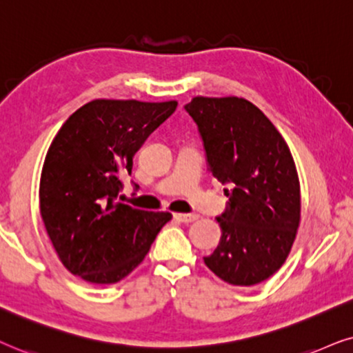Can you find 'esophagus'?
Returning <instances> with one entry per match:
<instances>
[{
    "instance_id": "obj_1",
    "label": "esophagus",
    "mask_w": 353,
    "mask_h": 353,
    "mask_svg": "<svg viewBox=\"0 0 353 353\" xmlns=\"http://www.w3.org/2000/svg\"><path fill=\"white\" fill-rule=\"evenodd\" d=\"M174 219L181 221V223H194V221L199 219L196 214H184V213H176L174 214Z\"/></svg>"
}]
</instances>
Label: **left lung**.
<instances>
[{"label": "left lung", "mask_w": 353, "mask_h": 353, "mask_svg": "<svg viewBox=\"0 0 353 353\" xmlns=\"http://www.w3.org/2000/svg\"><path fill=\"white\" fill-rule=\"evenodd\" d=\"M203 140L210 172L229 196L216 218L219 245L205 265L224 283L255 285L289 256L300 224V182L272 122L237 97H195L184 106Z\"/></svg>", "instance_id": "1"}]
</instances>
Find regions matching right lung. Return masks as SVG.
<instances>
[{
    "label": "right lung",
    "instance_id": "right-lung-1",
    "mask_svg": "<svg viewBox=\"0 0 353 353\" xmlns=\"http://www.w3.org/2000/svg\"><path fill=\"white\" fill-rule=\"evenodd\" d=\"M177 101L93 100L69 116L46 153L40 213L59 260L92 284H114L143 261L171 213L119 203L121 176Z\"/></svg>",
    "mask_w": 353,
    "mask_h": 353
}]
</instances>
